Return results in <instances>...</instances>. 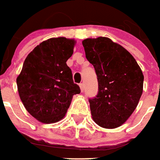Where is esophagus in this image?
<instances>
[{
    "mask_svg": "<svg viewBox=\"0 0 160 160\" xmlns=\"http://www.w3.org/2000/svg\"><path fill=\"white\" fill-rule=\"evenodd\" d=\"M79 86H80V89H81V92H83L84 91V83L83 82H82V83H80L79 84Z\"/></svg>",
    "mask_w": 160,
    "mask_h": 160,
    "instance_id": "34e87169",
    "label": "esophagus"
}]
</instances>
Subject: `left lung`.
<instances>
[{"label":"left lung","instance_id":"obj_1","mask_svg":"<svg viewBox=\"0 0 160 160\" xmlns=\"http://www.w3.org/2000/svg\"><path fill=\"white\" fill-rule=\"evenodd\" d=\"M86 59L97 75L98 92L89 98L93 121L100 127H120L132 114L142 93L143 75L124 48L108 38L82 40Z\"/></svg>","mask_w":160,"mask_h":160}]
</instances>
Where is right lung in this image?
<instances>
[{
  "instance_id": "obj_1",
  "label": "right lung",
  "mask_w": 160,
  "mask_h": 160,
  "mask_svg": "<svg viewBox=\"0 0 160 160\" xmlns=\"http://www.w3.org/2000/svg\"><path fill=\"white\" fill-rule=\"evenodd\" d=\"M75 43L63 37L43 41L28 54L17 78L24 108L40 122L61 121L73 95L81 92L66 63L72 56Z\"/></svg>"
}]
</instances>
